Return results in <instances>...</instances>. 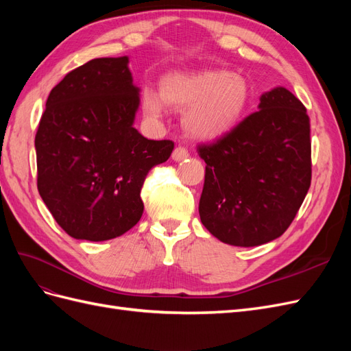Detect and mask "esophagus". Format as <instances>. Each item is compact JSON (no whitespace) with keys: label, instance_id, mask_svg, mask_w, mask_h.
<instances>
[{"label":"esophagus","instance_id":"obj_1","mask_svg":"<svg viewBox=\"0 0 351 351\" xmlns=\"http://www.w3.org/2000/svg\"><path fill=\"white\" fill-rule=\"evenodd\" d=\"M189 156V151L186 149V147H183V146H178V147H176V149L173 151V155H171V158L174 159V161H183V159H186Z\"/></svg>","mask_w":351,"mask_h":351}]
</instances>
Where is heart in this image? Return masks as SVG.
Here are the masks:
<instances>
[{
  "mask_svg": "<svg viewBox=\"0 0 351 351\" xmlns=\"http://www.w3.org/2000/svg\"><path fill=\"white\" fill-rule=\"evenodd\" d=\"M249 101L247 80L226 70L171 73L161 80V92L146 86L141 93L146 119L159 120L169 108L186 110V130L202 141L218 139L234 129Z\"/></svg>",
  "mask_w": 351,
  "mask_h": 351,
  "instance_id": "1",
  "label": "heart"
}]
</instances>
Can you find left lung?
Returning a JSON list of instances; mask_svg holds the SVG:
<instances>
[{"mask_svg":"<svg viewBox=\"0 0 351 351\" xmlns=\"http://www.w3.org/2000/svg\"><path fill=\"white\" fill-rule=\"evenodd\" d=\"M197 154L206 162L199 215L212 236L253 247L284 234L312 180L309 115L290 90L265 92L259 111Z\"/></svg>","mask_w":351,"mask_h":351,"instance_id":"obj_1","label":"left lung"}]
</instances>
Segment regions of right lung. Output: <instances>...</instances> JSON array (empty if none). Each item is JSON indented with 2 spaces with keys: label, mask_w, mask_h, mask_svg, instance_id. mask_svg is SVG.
Here are the masks:
<instances>
[{
  "label": "right lung",
  "mask_w": 351,
  "mask_h": 351,
  "mask_svg": "<svg viewBox=\"0 0 351 351\" xmlns=\"http://www.w3.org/2000/svg\"><path fill=\"white\" fill-rule=\"evenodd\" d=\"M139 104L129 57L90 60L49 93L35 136L38 190L73 239H115L143 214L145 178L174 142L134 129Z\"/></svg>",
  "instance_id": "add662e5"
}]
</instances>
